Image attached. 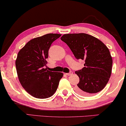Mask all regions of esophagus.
I'll return each mask as SVG.
<instances>
[{"label":"esophagus","instance_id":"34e87169","mask_svg":"<svg viewBox=\"0 0 126 126\" xmlns=\"http://www.w3.org/2000/svg\"><path fill=\"white\" fill-rule=\"evenodd\" d=\"M72 74H73V72H72V71H70V72H69V73H65V75H67V76H70V75H72Z\"/></svg>","mask_w":126,"mask_h":126}]
</instances>
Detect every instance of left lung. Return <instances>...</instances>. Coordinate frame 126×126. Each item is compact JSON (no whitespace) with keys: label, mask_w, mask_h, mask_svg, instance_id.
Returning a JSON list of instances; mask_svg holds the SVG:
<instances>
[{"label":"left lung","mask_w":126,"mask_h":126,"mask_svg":"<svg viewBox=\"0 0 126 126\" xmlns=\"http://www.w3.org/2000/svg\"><path fill=\"white\" fill-rule=\"evenodd\" d=\"M61 39L77 60H85L84 68L75 72L80 79L77 92L89 95L101 91L112 72V58L108 47L99 39L85 33L64 34Z\"/></svg>","instance_id":"1"}]
</instances>
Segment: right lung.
<instances>
[{"label": "right lung", "mask_w": 126, "mask_h": 126, "mask_svg": "<svg viewBox=\"0 0 126 126\" xmlns=\"http://www.w3.org/2000/svg\"><path fill=\"white\" fill-rule=\"evenodd\" d=\"M61 35L51 33L35 38L19 51L15 61L19 80L23 88L34 97L46 99L53 96L63 76L61 72L44 68L51 44Z\"/></svg>", "instance_id": "add662e5"}]
</instances>
